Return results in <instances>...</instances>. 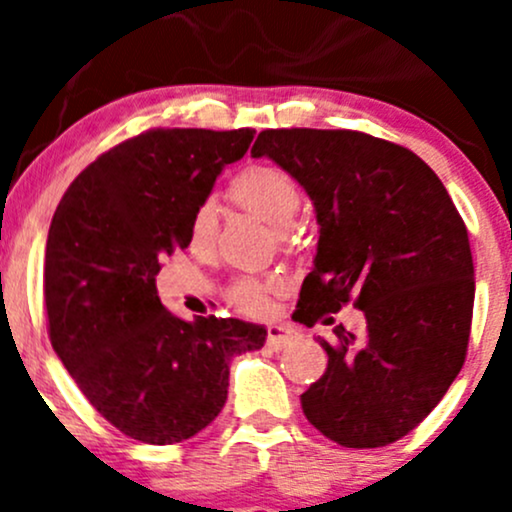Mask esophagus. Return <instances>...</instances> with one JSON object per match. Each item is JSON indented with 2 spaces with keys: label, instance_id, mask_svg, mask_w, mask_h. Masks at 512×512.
I'll return each instance as SVG.
<instances>
[{
  "label": "esophagus",
  "instance_id": "esophagus-1",
  "mask_svg": "<svg viewBox=\"0 0 512 512\" xmlns=\"http://www.w3.org/2000/svg\"><path fill=\"white\" fill-rule=\"evenodd\" d=\"M296 337H298V334L293 332L291 327L272 325L267 330V346H269V349L279 351V349H284V346H289V344L296 342Z\"/></svg>",
  "mask_w": 512,
  "mask_h": 512
}]
</instances>
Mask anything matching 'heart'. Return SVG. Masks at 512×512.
I'll list each match as a JSON object with an SVG mask.
<instances>
[{"label": "heart", "mask_w": 512, "mask_h": 512, "mask_svg": "<svg viewBox=\"0 0 512 512\" xmlns=\"http://www.w3.org/2000/svg\"><path fill=\"white\" fill-rule=\"evenodd\" d=\"M228 197L238 207L260 216L274 228H279V238L289 240V226L301 209V190L298 182L286 170L274 166H250L240 170L228 185ZM219 231V209L211 199H204L192 211L190 219V245L197 252H209L216 243ZM281 289L276 279H245L233 286L231 301L240 313L260 317L269 310V298Z\"/></svg>", "instance_id": "1"}]
</instances>
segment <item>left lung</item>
<instances>
[{"label": "left lung", "mask_w": 512, "mask_h": 512, "mask_svg": "<svg viewBox=\"0 0 512 512\" xmlns=\"http://www.w3.org/2000/svg\"><path fill=\"white\" fill-rule=\"evenodd\" d=\"M269 156L313 199L320 240L293 320L346 303L361 337L320 339L327 370L301 395L305 419L344 448H383L443 399L467 356L474 264L467 226L414 151L351 129H264ZM325 322H332L327 317Z\"/></svg>", "instance_id": "obj_1"}]
</instances>
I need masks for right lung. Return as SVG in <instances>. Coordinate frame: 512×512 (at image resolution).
Returning a JSON list of instances; mask_svg holds the SVG:
<instances>
[{"label":"right lung","mask_w":512,"mask_h":512,"mask_svg":"<svg viewBox=\"0 0 512 512\" xmlns=\"http://www.w3.org/2000/svg\"><path fill=\"white\" fill-rule=\"evenodd\" d=\"M255 129H149L81 170L45 250L55 354L93 409L151 445L192 438L219 416L231 358L267 330L236 317L187 322L161 303V260L190 245V219Z\"/></svg>","instance_id":"1"}]
</instances>
